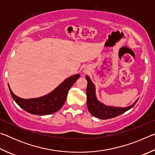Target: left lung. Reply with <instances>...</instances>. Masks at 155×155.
I'll use <instances>...</instances> for the list:
<instances>
[{
  "label": "left lung",
  "mask_w": 155,
  "mask_h": 155,
  "mask_svg": "<svg viewBox=\"0 0 155 155\" xmlns=\"http://www.w3.org/2000/svg\"><path fill=\"white\" fill-rule=\"evenodd\" d=\"M87 81V106L89 111L93 116L99 119L107 120L124 114L132 108L137 103L138 99L132 105L127 107H116L107 106L98 101L96 95V87L88 76H86Z\"/></svg>",
  "instance_id": "left-lung-1"
}]
</instances>
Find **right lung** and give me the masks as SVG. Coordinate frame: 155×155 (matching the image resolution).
<instances>
[{
  "label": "right lung",
  "instance_id": "obj_1",
  "mask_svg": "<svg viewBox=\"0 0 155 155\" xmlns=\"http://www.w3.org/2000/svg\"><path fill=\"white\" fill-rule=\"evenodd\" d=\"M79 77L78 74L71 76L51 93L36 98H21L12 92L8 85L13 99L21 108L30 114L44 115L54 114L61 108L66 101L68 91Z\"/></svg>",
  "mask_w": 155,
  "mask_h": 155
}]
</instances>
